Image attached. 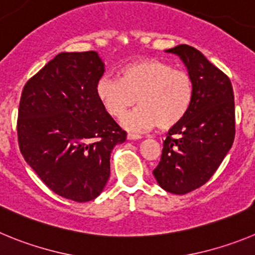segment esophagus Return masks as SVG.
I'll use <instances>...</instances> for the list:
<instances>
[{
	"mask_svg": "<svg viewBox=\"0 0 255 255\" xmlns=\"http://www.w3.org/2000/svg\"><path fill=\"white\" fill-rule=\"evenodd\" d=\"M128 139H129V140H136V139H141V135L129 132V134H128Z\"/></svg>",
	"mask_w": 255,
	"mask_h": 255,
	"instance_id": "34e87169",
	"label": "esophagus"
}]
</instances>
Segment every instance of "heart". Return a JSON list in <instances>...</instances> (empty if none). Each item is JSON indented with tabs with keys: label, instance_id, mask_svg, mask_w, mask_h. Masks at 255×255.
<instances>
[{
	"label": "heart",
	"instance_id": "heart-1",
	"mask_svg": "<svg viewBox=\"0 0 255 255\" xmlns=\"http://www.w3.org/2000/svg\"><path fill=\"white\" fill-rule=\"evenodd\" d=\"M96 94L115 119H121L138 103L139 107L124 119L126 129L140 131L157 126L159 130H170L188 115L194 85L184 70L173 69L157 58H143L125 65L120 79L102 76L96 84Z\"/></svg>",
	"mask_w": 255,
	"mask_h": 255
}]
</instances>
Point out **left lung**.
I'll return each mask as SVG.
<instances>
[{"instance_id":"obj_1","label":"left lung","mask_w":255,"mask_h":255,"mask_svg":"<svg viewBox=\"0 0 255 255\" xmlns=\"http://www.w3.org/2000/svg\"><path fill=\"white\" fill-rule=\"evenodd\" d=\"M167 52L188 67L194 96L185 119L167 132L153 175L162 189L181 195L204 185L226 157L235 138V102L229 76L202 52L188 44Z\"/></svg>"}]
</instances>
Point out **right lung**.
<instances>
[{"mask_svg":"<svg viewBox=\"0 0 255 255\" xmlns=\"http://www.w3.org/2000/svg\"><path fill=\"white\" fill-rule=\"evenodd\" d=\"M103 73L96 51L62 52L29 79L20 98V152L53 193L79 203L102 193L112 149L126 140L96 94Z\"/></svg>","mask_w":255,"mask_h":255,"instance_id":"1","label":"right lung"}]
</instances>
